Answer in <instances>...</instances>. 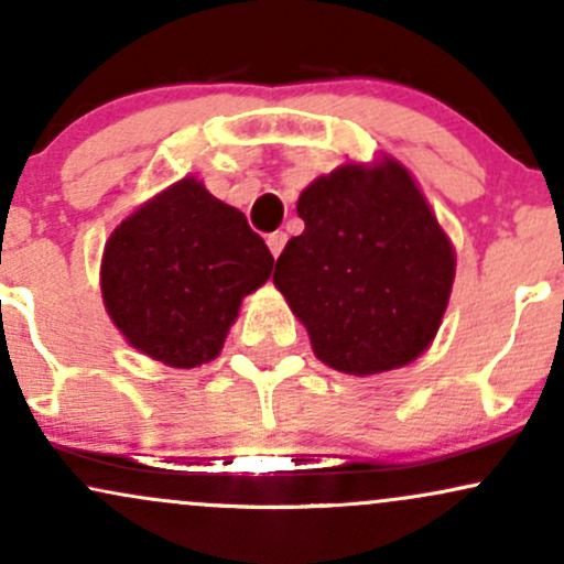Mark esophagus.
<instances>
[{
    "mask_svg": "<svg viewBox=\"0 0 564 564\" xmlns=\"http://www.w3.org/2000/svg\"><path fill=\"white\" fill-rule=\"evenodd\" d=\"M268 246H270V251H273V257L281 254L283 246H286V232H281V230L270 232V236H268Z\"/></svg>",
    "mask_w": 564,
    "mask_h": 564,
    "instance_id": "1",
    "label": "esophagus"
}]
</instances>
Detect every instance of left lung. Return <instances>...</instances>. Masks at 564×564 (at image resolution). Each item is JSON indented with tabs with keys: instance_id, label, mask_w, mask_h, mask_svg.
<instances>
[{
	"instance_id": "8db88e82",
	"label": "left lung",
	"mask_w": 564,
	"mask_h": 564,
	"mask_svg": "<svg viewBox=\"0 0 564 564\" xmlns=\"http://www.w3.org/2000/svg\"><path fill=\"white\" fill-rule=\"evenodd\" d=\"M302 236L273 283L307 328L315 358L352 377L403 368L435 339L456 251L398 159L345 161L302 191Z\"/></svg>"
}]
</instances>
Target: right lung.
I'll return each mask as SVG.
<instances>
[{"label":"right lung","instance_id":"1","mask_svg":"<svg viewBox=\"0 0 564 564\" xmlns=\"http://www.w3.org/2000/svg\"><path fill=\"white\" fill-rule=\"evenodd\" d=\"M270 273L273 254L241 212L187 174L111 232L100 291L129 347L196 368L217 358L243 296Z\"/></svg>","mask_w":564,"mask_h":564}]
</instances>
